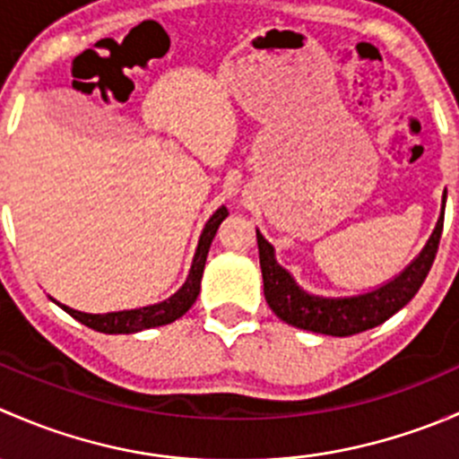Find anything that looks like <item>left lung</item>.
<instances>
[{"label": "left lung", "instance_id": "left-lung-1", "mask_svg": "<svg viewBox=\"0 0 459 459\" xmlns=\"http://www.w3.org/2000/svg\"><path fill=\"white\" fill-rule=\"evenodd\" d=\"M444 204H446V193L442 195V211H439L437 224H435L429 242L413 257V262L406 264L400 275L375 286L367 293L344 295V298L317 295L299 286L290 271H286L277 262L273 244H268V239L257 230L264 298H266L271 311L290 326L333 337H349L379 326L388 317L395 316L400 308H404L427 280L435 253H437L439 238H442Z\"/></svg>", "mask_w": 459, "mask_h": 459}]
</instances>
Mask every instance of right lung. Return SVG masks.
Wrapping results in <instances>:
<instances>
[{"label":"right lung","instance_id":"right-lung-1","mask_svg":"<svg viewBox=\"0 0 459 459\" xmlns=\"http://www.w3.org/2000/svg\"><path fill=\"white\" fill-rule=\"evenodd\" d=\"M226 215H229L226 206H220L211 217H208V221L202 229L200 239H197L195 255H193L191 271H188L186 281L179 286L178 293H173L169 299H164V302L148 304V307H140V308H124V311L86 313V311H77V308L66 307V304L57 302L55 298L50 299H53L59 308H64L68 316L75 317L77 322H82L84 326L92 328V331L106 333V335H122V333L124 335H128V333H140V331H146V328L164 326V324L175 322V319L182 317L184 313L195 304L197 295H200L208 248H211L212 238H215L217 229H220L221 221L226 220Z\"/></svg>","mask_w":459,"mask_h":459}]
</instances>
